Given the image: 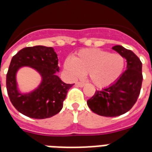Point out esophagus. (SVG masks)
<instances>
[{"mask_svg": "<svg viewBox=\"0 0 152 152\" xmlns=\"http://www.w3.org/2000/svg\"><path fill=\"white\" fill-rule=\"evenodd\" d=\"M76 85H77V86H78V87H83L84 85H85V84H84L83 83H81V82H77V83H76Z\"/></svg>", "mask_w": 152, "mask_h": 152, "instance_id": "1", "label": "esophagus"}]
</instances>
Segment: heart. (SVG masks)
I'll return each instance as SVG.
<instances>
[{
	"instance_id": "1",
	"label": "heart",
	"mask_w": 152,
	"mask_h": 152,
	"mask_svg": "<svg viewBox=\"0 0 152 152\" xmlns=\"http://www.w3.org/2000/svg\"><path fill=\"white\" fill-rule=\"evenodd\" d=\"M124 65L121 55L99 48L80 50L73 59L67 58L64 62V68L71 77L88 74L91 81L98 87L114 83L121 75Z\"/></svg>"
}]
</instances>
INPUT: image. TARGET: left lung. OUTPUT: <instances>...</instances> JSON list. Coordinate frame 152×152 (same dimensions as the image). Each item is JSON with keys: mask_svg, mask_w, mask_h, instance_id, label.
I'll return each mask as SVG.
<instances>
[{"mask_svg": "<svg viewBox=\"0 0 152 152\" xmlns=\"http://www.w3.org/2000/svg\"><path fill=\"white\" fill-rule=\"evenodd\" d=\"M113 49L126 58L127 69L115 83L96 91L87 100L91 110L104 117H117L129 111L138 99L142 83V62L138 56L121 45H115Z\"/></svg>", "mask_w": 152, "mask_h": 152, "instance_id": "left-lung-1", "label": "left lung"}]
</instances>
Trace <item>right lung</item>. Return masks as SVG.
I'll return each instance as SVG.
<instances>
[{
	"mask_svg": "<svg viewBox=\"0 0 152 152\" xmlns=\"http://www.w3.org/2000/svg\"><path fill=\"white\" fill-rule=\"evenodd\" d=\"M57 64V55L52 47H26L13 56L6 75V88L11 103L18 111L26 117L44 119L61 110L63 101L73 84L65 83L56 76L59 70ZM22 66L35 68L43 77L40 87L29 94H21L17 89L15 75Z\"/></svg>",
	"mask_w": 152,
	"mask_h": 152,
	"instance_id": "obj_1",
	"label": "right lung"
}]
</instances>
